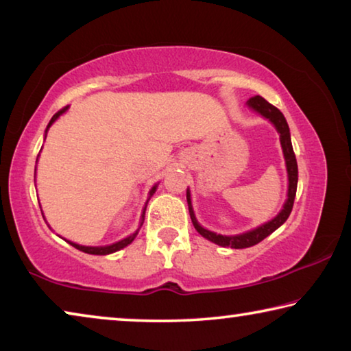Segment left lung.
<instances>
[{"label": "left lung", "mask_w": 351, "mask_h": 351, "mask_svg": "<svg viewBox=\"0 0 351 351\" xmlns=\"http://www.w3.org/2000/svg\"><path fill=\"white\" fill-rule=\"evenodd\" d=\"M247 105L251 106L252 110L260 112L261 116H265L266 119L274 123V127L277 128V132L280 133V142H282V148H283V154H285V161H287V169H288V180H289V187H288V199L285 203L282 212L272 219V221L266 223L260 228L251 230V232L241 234V235H234V237H228V235H219L215 232H210L204 228H201L198 224L197 218L193 215L192 210V204H190V193L187 190V204H189V212H190V218H192V223L195 226V229L204 237V239L210 240L215 243V245L219 246H230L235 249H243V247H251L254 245H257L261 240H265L266 237L271 235L277 228L287 221L291 210H293V204H294V198H295V190H297V161H295V154L293 150V144H291V138H289V127L287 123V119L280 112V110L276 108L274 105H271L268 100H265L261 96H254L247 100Z\"/></svg>", "instance_id": "left-lung-1"}]
</instances>
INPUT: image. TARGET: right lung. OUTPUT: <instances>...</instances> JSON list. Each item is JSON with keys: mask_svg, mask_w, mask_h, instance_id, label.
Instances as JSON below:
<instances>
[{"mask_svg": "<svg viewBox=\"0 0 351 351\" xmlns=\"http://www.w3.org/2000/svg\"><path fill=\"white\" fill-rule=\"evenodd\" d=\"M68 110V106H63V108L60 110V111H57L54 116H52V119H51V122H49V125H47V128H49L51 125H52V122L56 121V119L62 114V112H64ZM47 128H46V132H47ZM154 190H156V186H154L152 190H150V195H153L154 193ZM144 215H145V212H144ZM144 215H142V218H144ZM138 235V232H134L133 235H130V237H127V239H123V240H121V241H117V243H114V245H110V246H100V247H93V246H80V245H75V243H71L69 241V245L71 246H74L75 249H79V251H83V252H86V254H94V255H106V254H111V252H116V251H119V249H122V247H125V246H128L130 243H132L133 240H134V237Z\"/></svg>", "mask_w": 351, "mask_h": 351, "instance_id": "obj_1", "label": "right lung"}]
</instances>
